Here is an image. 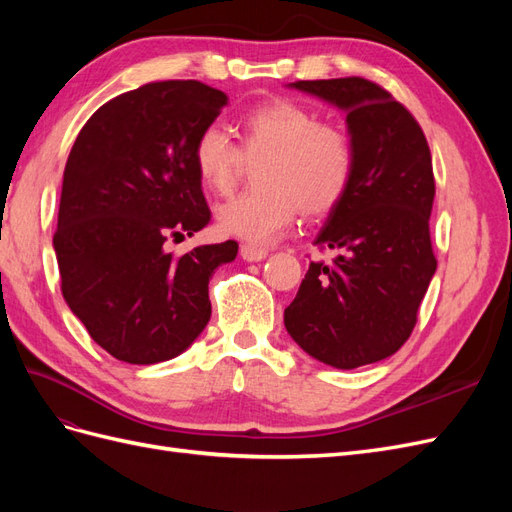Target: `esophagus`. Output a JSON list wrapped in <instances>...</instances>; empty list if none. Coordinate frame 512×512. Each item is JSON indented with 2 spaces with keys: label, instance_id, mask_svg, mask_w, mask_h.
<instances>
[{
  "label": "esophagus",
  "instance_id": "34e87169",
  "mask_svg": "<svg viewBox=\"0 0 512 512\" xmlns=\"http://www.w3.org/2000/svg\"><path fill=\"white\" fill-rule=\"evenodd\" d=\"M267 256H269V252L262 250V247H256V245H250V243L241 245V258L245 262H260V260H265Z\"/></svg>",
  "mask_w": 512,
  "mask_h": 512
}]
</instances>
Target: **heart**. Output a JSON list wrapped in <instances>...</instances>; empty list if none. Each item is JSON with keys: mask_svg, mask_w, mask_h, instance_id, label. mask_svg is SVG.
<instances>
[{"mask_svg": "<svg viewBox=\"0 0 512 512\" xmlns=\"http://www.w3.org/2000/svg\"><path fill=\"white\" fill-rule=\"evenodd\" d=\"M241 149L230 136L207 126L194 143V168L203 188L226 196L237 188L245 160L254 168L256 188L215 211L218 228L250 245L280 239L297 218L333 211L354 175V147L346 130L320 123L318 113L290 100L252 108L239 121Z\"/></svg>", "mask_w": 512, "mask_h": 512, "instance_id": "1", "label": "heart"}]
</instances>
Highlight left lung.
I'll list each match as a JSON object with an SVG mask.
<instances>
[{
	"label": "left lung",
	"mask_w": 512,
	"mask_h": 512,
	"mask_svg": "<svg viewBox=\"0 0 512 512\" xmlns=\"http://www.w3.org/2000/svg\"><path fill=\"white\" fill-rule=\"evenodd\" d=\"M288 87L346 113L354 175L314 241L342 254L333 265L309 262L284 309L286 331L335 369L378 363L406 344L438 265L429 239V145L408 108L359 76Z\"/></svg>",
	"instance_id": "1"
}]
</instances>
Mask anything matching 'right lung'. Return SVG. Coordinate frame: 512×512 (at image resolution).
I'll use <instances>...</instances> for the list:
<instances>
[{
	"mask_svg": "<svg viewBox=\"0 0 512 512\" xmlns=\"http://www.w3.org/2000/svg\"><path fill=\"white\" fill-rule=\"evenodd\" d=\"M226 104L198 81L149 83L100 106L72 145L53 237L61 292L119 361L188 350L211 318L213 271L237 258V241L166 250L211 218L192 153Z\"/></svg>",
	"mask_w": 512,
	"mask_h": 512,
	"instance_id": "right-lung-1",
	"label": "right lung"
}]
</instances>
